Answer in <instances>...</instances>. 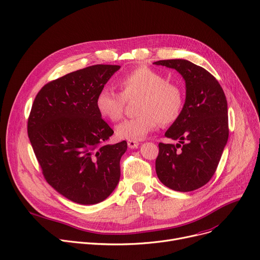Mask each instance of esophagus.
Here are the masks:
<instances>
[{"label":"esophagus","instance_id":"1","mask_svg":"<svg viewBox=\"0 0 260 260\" xmlns=\"http://www.w3.org/2000/svg\"><path fill=\"white\" fill-rule=\"evenodd\" d=\"M139 145H140V142L137 140H129L128 141V147L131 148V149L137 148V147H139Z\"/></svg>","mask_w":260,"mask_h":260}]
</instances>
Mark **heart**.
<instances>
[{
    "label": "heart",
    "instance_id": "obj_1",
    "mask_svg": "<svg viewBox=\"0 0 260 260\" xmlns=\"http://www.w3.org/2000/svg\"><path fill=\"white\" fill-rule=\"evenodd\" d=\"M120 94L103 89L96 95L98 112L104 118L116 123L124 116L126 101L140 96L136 105L139 113L125 119L116 127V134L123 139L139 140L162 126L173 124L185 106V92L175 82L167 81L160 72L148 66H137L117 81Z\"/></svg>",
    "mask_w": 260,
    "mask_h": 260
}]
</instances>
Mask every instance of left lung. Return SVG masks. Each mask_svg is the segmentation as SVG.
Listing matches in <instances>:
<instances>
[{
	"instance_id": "8db88e82",
	"label": "left lung",
	"mask_w": 260,
	"mask_h": 260,
	"mask_svg": "<svg viewBox=\"0 0 260 260\" xmlns=\"http://www.w3.org/2000/svg\"><path fill=\"white\" fill-rule=\"evenodd\" d=\"M155 65L177 70L186 81V103L166 136L178 144H158L157 177L175 191L190 192L214 175L229 137L228 103L218 81L187 59H162Z\"/></svg>"
}]
</instances>
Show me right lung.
Returning <instances> with one entry per match:
<instances>
[{
    "instance_id": "add662e5",
    "label": "right lung",
    "mask_w": 260,
    "mask_h": 260,
    "mask_svg": "<svg viewBox=\"0 0 260 260\" xmlns=\"http://www.w3.org/2000/svg\"><path fill=\"white\" fill-rule=\"evenodd\" d=\"M119 68L93 65L47 83L28 117V137L44 178L76 204H99L118 184L127 142L109 144L113 130L98 112L95 99Z\"/></svg>"
}]
</instances>
